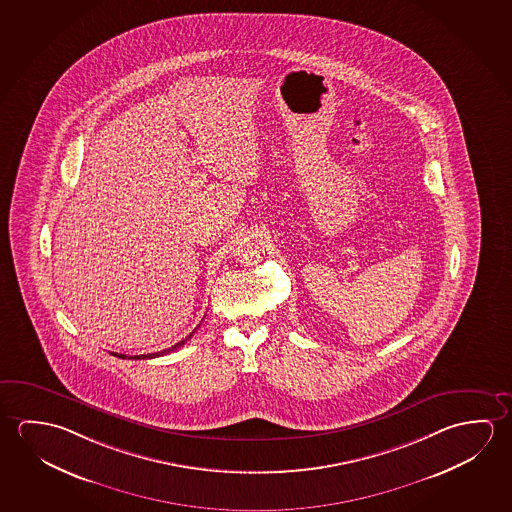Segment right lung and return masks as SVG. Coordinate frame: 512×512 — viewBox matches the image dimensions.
I'll return each mask as SVG.
<instances>
[{
	"mask_svg": "<svg viewBox=\"0 0 512 512\" xmlns=\"http://www.w3.org/2000/svg\"><path fill=\"white\" fill-rule=\"evenodd\" d=\"M200 327V325H198ZM198 327L194 328L193 332L189 334V336L185 337V339H182V341H178V343L173 344L171 348H166V350H160V352L155 353H148V355H134V357H128V355H125V353H112L114 357H119V359H135V361H141V359H155V357H162V355H168V353L175 352V350H178L180 346H184L191 337H193L194 332L198 330Z\"/></svg>",
	"mask_w": 512,
	"mask_h": 512,
	"instance_id": "right-lung-1",
	"label": "right lung"
}]
</instances>
